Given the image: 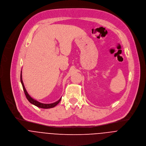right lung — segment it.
<instances>
[{"label": "right lung", "mask_w": 146, "mask_h": 146, "mask_svg": "<svg viewBox=\"0 0 146 146\" xmlns=\"http://www.w3.org/2000/svg\"><path fill=\"white\" fill-rule=\"evenodd\" d=\"M20 81H21V85H22V86H23V90H24V93H25V95L26 96V98H27V100H28V101L35 105L36 106L38 107V108H42V109H50V108H54V106H56L61 101V98L58 100L57 101L54 102V103H52V104H42V103H41V102H39L38 101L34 100L33 98H32L28 93V92H27L25 87H24V84H23V80H22V74H21H21H20Z\"/></svg>", "instance_id": "add662e5"}]
</instances>
